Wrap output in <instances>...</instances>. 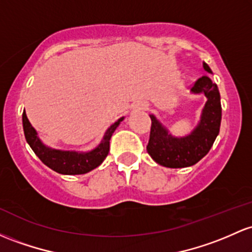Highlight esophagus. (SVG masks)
<instances>
[{
  "label": "esophagus",
  "instance_id": "esophagus-1",
  "mask_svg": "<svg viewBox=\"0 0 252 252\" xmlns=\"http://www.w3.org/2000/svg\"><path fill=\"white\" fill-rule=\"evenodd\" d=\"M140 109H146V106H145V105H142V106H141Z\"/></svg>",
  "mask_w": 252,
  "mask_h": 252
}]
</instances>
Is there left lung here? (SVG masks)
Segmentation results:
<instances>
[{"label":"left lung","mask_w":252,"mask_h":252,"mask_svg":"<svg viewBox=\"0 0 252 252\" xmlns=\"http://www.w3.org/2000/svg\"><path fill=\"white\" fill-rule=\"evenodd\" d=\"M207 73L212 74L211 68L203 63ZM195 94L203 93L207 101L204 104L201 120L196 128L187 136L176 137L157 120L151 116V135L147 145V152L154 161L170 168H182L192 166L200 161L212 148L215 139L219 135L221 123L220 93L217 84L208 75H203L191 87Z\"/></svg>","instance_id":"left-lung-1"}]
</instances>
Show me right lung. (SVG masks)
<instances>
[{
    "instance_id": "right-lung-1",
    "label": "right lung",
    "mask_w": 252,
    "mask_h": 252,
    "mask_svg": "<svg viewBox=\"0 0 252 252\" xmlns=\"http://www.w3.org/2000/svg\"><path fill=\"white\" fill-rule=\"evenodd\" d=\"M123 120L124 117H121L117 122H115L105 132L101 142L90 152L61 151L45 146L38 137L37 131L31 126L25 111L23 113V126L27 143L43 164L61 175H84L94 170L104 161L109 154L112 134Z\"/></svg>"
}]
</instances>
